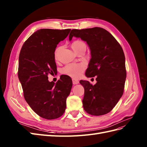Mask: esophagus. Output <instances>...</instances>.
Returning <instances> with one entry per match:
<instances>
[{"label":"esophagus","mask_w":147,"mask_h":147,"mask_svg":"<svg viewBox=\"0 0 147 147\" xmlns=\"http://www.w3.org/2000/svg\"><path fill=\"white\" fill-rule=\"evenodd\" d=\"M72 83H73L74 85H76V84H78V83H79V81H78L77 79H75V78H73V79H72Z\"/></svg>","instance_id":"34e87169"}]
</instances>
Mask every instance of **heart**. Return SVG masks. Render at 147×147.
Returning a JSON list of instances; mask_svg holds the SVG:
<instances>
[{
  "mask_svg": "<svg viewBox=\"0 0 147 147\" xmlns=\"http://www.w3.org/2000/svg\"><path fill=\"white\" fill-rule=\"evenodd\" d=\"M83 46H86L85 44L82 40H76L71 44V48L75 52H77L78 49ZM59 49L55 51V57H57ZM85 65L84 63H70L64 67L62 69V73L66 76H70L72 78H79L83 71L85 69Z\"/></svg>",
  "mask_w": 147,
  "mask_h": 147,
  "instance_id": "obj_1",
  "label": "heart"
}]
</instances>
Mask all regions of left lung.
I'll return each mask as SVG.
<instances>
[{"instance_id":"1","label":"left lung","mask_w":147,"mask_h":147,"mask_svg":"<svg viewBox=\"0 0 147 147\" xmlns=\"http://www.w3.org/2000/svg\"><path fill=\"white\" fill-rule=\"evenodd\" d=\"M73 37L85 41L90 50L91 59L85 76H96L94 85L88 81H80L85 90L84 109L92 115H105L123 94L127 71L123 49L112 34L100 27L72 29L70 41Z\"/></svg>"}]
</instances>
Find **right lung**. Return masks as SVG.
<instances>
[{"mask_svg":"<svg viewBox=\"0 0 147 147\" xmlns=\"http://www.w3.org/2000/svg\"><path fill=\"white\" fill-rule=\"evenodd\" d=\"M70 30H38L24 42L19 54L18 77L24 98L38 115L47 120L63 115L72 87L67 76H61L56 83L48 80L49 74L57 73L54 53L57 45Z\"/></svg>","mask_w":147,"mask_h":147,"instance_id":"add662e5","label":"right lung"}]
</instances>
